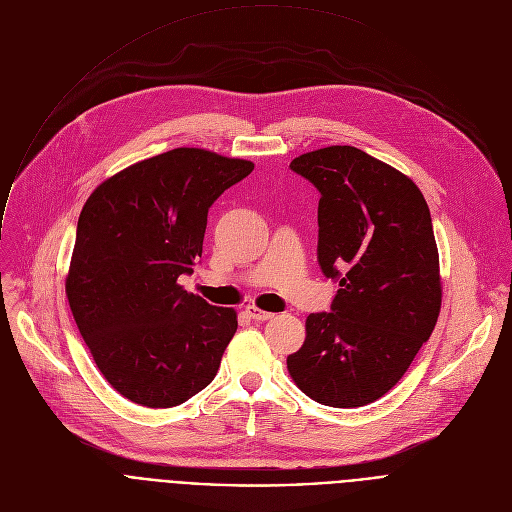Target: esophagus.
I'll use <instances>...</instances> for the list:
<instances>
[{"instance_id": "34e87169", "label": "esophagus", "mask_w": 512, "mask_h": 512, "mask_svg": "<svg viewBox=\"0 0 512 512\" xmlns=\"http://www.w3.org/2000/svg\"><path fill=\"white\" fill-rule=\"evenodd\" d=\"M245 312H247V316H249V318H253L255 322H267V320H271V318H273V314H271V312H263V310L255 308V306H247V308H245Z\"/></svg>"}]
</instances>
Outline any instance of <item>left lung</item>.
<instances>
[{
  "instance_id": "obj_1",
  "label": "left lung",
  "mask_w": 512,
  "mask_h": 512,
  "mask_svg": "<svg viewBox=\"0 0 512 512\" xmlns=\"http://www.w3.org/2000/svg\"><path fill=\"white\" fill-rule=\"evenodd\" d=\"M289 168L320 192L318 263L340 287L330 312L308 316L287 369L314 401L362 407L399 383L440 316L431 214L407 176L352 145Z\"/></svg>"
}]
</instances>
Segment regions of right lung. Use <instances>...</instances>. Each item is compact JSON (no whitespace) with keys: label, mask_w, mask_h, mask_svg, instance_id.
<instances>
[{"label":"right lung","mask_w":512,"mask_h":512,"mask_svg":"<svg viewBox=\"0 0 512 512\" xmlns=\"http://www.w3.org/2000/svg\"><path fill=\"white\" fill-rule=\"evenodd\" d=\"M253 168L178 148L115 174L83 206L66 296L99 371L129 401L176 407L221 367L237 312L176 281L202 257L208 208Z\"/></svg>","instance_id":"right-lung-1"}]
</instances>
